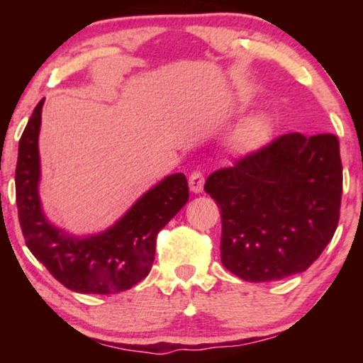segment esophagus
I'll list each match as a JSON object with an SVG mask.
<instances>
[{
  "instance_id": "obj_1",
  "label": "esophagus",
  "mask_w": 363,
  "mask_h": 363,
  "mask_svg": "<svg viewBox=\"0 0 363 363\" xmlns=\"http://www.w3.org/2000/svg\"><path fill=\"white\" fill-rule=\"evenodd\" d=\"M203 185H205V177H203V172L195 170L190 175V190L193 193H201Z\"/></svg>"
}]
</instances>
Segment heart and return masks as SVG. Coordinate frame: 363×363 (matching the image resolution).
Instances as JSON below:
<instances>
[{"instance_id": "b5f03b06", "label": "heart", "mask_w": 363, "mask_h": 363, "mask_svg": "<svg viewBox=\"0 0 363 363\" xmlns=\"http://www.w3.org/2000/svg\"><path fill=\"white\" fill-rule=\"evenodd\" d=\"M271 133V123L264 116H257L247 121L236 135V145L241 150H255L267 140Z\"/></svg>"}]
</instances>
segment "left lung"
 <instances>
[{
  "instance_id": "8db88e82",
  "label": "left lung",
  "mask_w": 363,
  "mask_h": 363,
  "mask_svg": "<svg viewBox=\"0 0 363 363\" xmlns=\"http://www.w3.org/2000/svg\"><path fill=\"white\" fill-rule=\"evenodd\" d=\"M205 191L221 210V262L250 282L304 272L334 236L342 200L339 140L292 132L213 172Z\"/></svg>"
}]
</instances>
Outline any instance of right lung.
<instances>
[{"label": "right lung", "mask_w": 363, "mask_h": 363, "mask_svg": "<svg viewBox=\"0 0 363 363\" xmlns=\"http://www.w3.org/2000/svg\"><path fill=\"white\" fill-rule=\"evenodd\" d=\"M43 101L19 138L16 163L18 218L26 246L46 269L81 294H116L147 277L155 259L157 236L186 205L190 188L183 173L167 177L147 191L122 220L101 235L72 238L49 225L38 195Z\"/></svg>", "instance_id": "obj_1"}]
</instances>
